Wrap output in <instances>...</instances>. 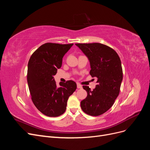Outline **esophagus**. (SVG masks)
<instances>
[{"instance_id":"1","label":"esophagus","mask_w":150,"mask_h":150,"mask_svg":"<svg viewBox=\"0 0 150 150\" xmlns=\"http://www.w3.org/2000/svg\"><path fill=\"white\" fill-rule=\"evenodd\" d=\"M77 87H78V89H81V88H82V86H81L79 83H77Z\"/></svg>"}]
</instances>
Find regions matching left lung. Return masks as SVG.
I'll return each instance as SVG.
<instances>
[{
  "instance_id": "obj_1",
  "label": "left lung",
  "mask_w": 150,
  "mask_h": 150,
  "mask_svg": "<svg viewBox=\"0 0 150 150\" xmlns=\"http://www.w3.org/2000/svg\"><path fill=\"white\" fill-rule=\"evenodd\" d=\"M90 62V75L97 78L93 91L83 86L88 96L81 102L82 110L98 116L106 112L118 96L122 80V69L118 54L114 49L100 43L76 44Z\"/></svg>"
}]
</instances>
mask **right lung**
Wrapping results in <instances>:
<instances>
[{"instance_id":"1","label":"right lung","mask_w":150,"mask_h":150,"mask_svg":"<svg viewBox=\"0 0 150 150\" xmlns=\"http://www.w3.org/2000/svg\"><path fill=\"white\" fill-rule=\"evenodd\" d=\"M73 44L47 42L32 54L28 62V83L35 106L44 115L57 117L66 110L68 98L76 89V83L67 81L56 85L54 76L62 66V58Z\"/></svg>"}]
</instances>
